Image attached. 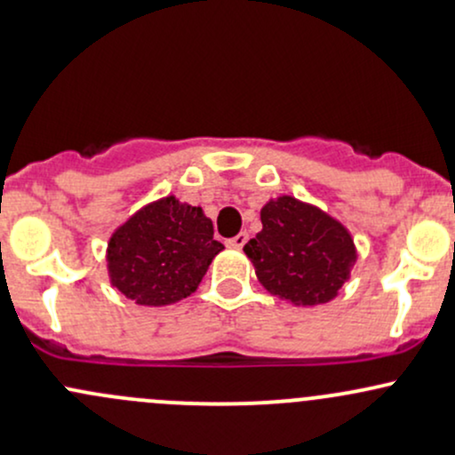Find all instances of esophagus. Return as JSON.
Segmentation results:
<instances>
[{"instance_id": "34e87169", "label": "esophagus", "mask_w": 455, "mask_h": 455, "mask_svg": "<svg viewBox=\"0 0 455 455\" xmlns=\"http://www.w3.org/2000/svg\"><path fill=\"white\" fill-rule=\"evenodd\" d=\"M247 241H249L247 232H241V234H236V236H234V238H229L228 247H232V249H243V247H245Z\"/></svg>"}]
</instances>
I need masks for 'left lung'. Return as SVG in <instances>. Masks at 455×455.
Returning a JSON list of instances; mask_svg holds the SVG:
<instances>
[{
	"label": "left lung",
	"mask_w": 455,
	"mask_h": 455,
	"mask_svg": "<svg viewBox=\"0 0 455 455\" xmlns=\"http://www.w3.org/2000/svg\"><path fill=\"white\" fill-rule=\"evenodd\" d=\"M262 229L243 247L258 282L295 306L327 304L355 265L354 238L339 219L291 195L268 199Z\"/></svg>",
	"instance_id": "left-lung-1"
}]
</instances>
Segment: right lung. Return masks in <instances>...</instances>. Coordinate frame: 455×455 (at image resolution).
Listing matches in <instances>:
<instances>
[{
    "mask_svg": "<svg viewBox=\"0 0 455 455\" xmlns=\"http://www.w3.org/2000/svg\"><path fill=\"white\" fill-rule=\"evenodd\" d=\"M221 249L204 210L167 195L112 232L106 249L110 284L139 306H171L197 291Z\"/></svg>",
    "mask_w": 455,
    "mask_h": 455,
    "instance_id": "right-lung-1",
    "label": "right lung"
}]
</instances>
